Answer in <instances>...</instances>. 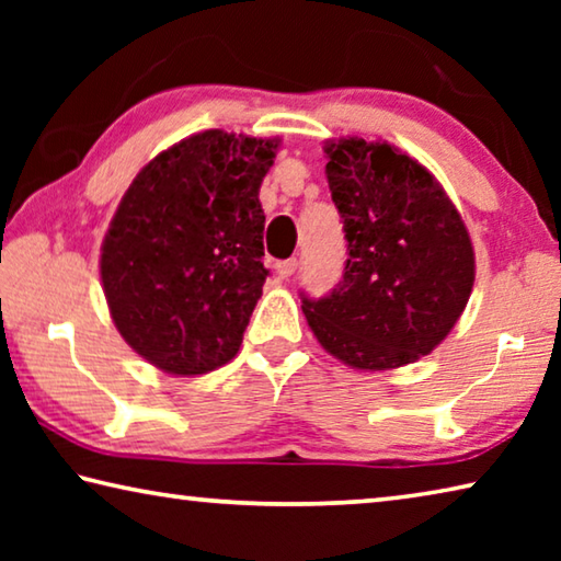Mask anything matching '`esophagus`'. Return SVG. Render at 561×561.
Masks as SVG:
<instances>
[{"mask_svg":"<svg viewBox=\"0 0 561 561\" xmlns=\"http://www.w3.org/2000/svg\"><path fill=\"white\" fill-rule=\"evenodd\" d=\"M297 257H291V260H284V262H277V267H274V270H277V277L279 279H287V277H291V274L294 272H297Z\"/></svg>","mask_w":561,"mask_h":561,"instance_id":"obj_1","label":"esophagus"}]
</instances>
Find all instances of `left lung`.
I'll return each instance as SVG.
<instances>
[{
    "label": "left lung",
    "instance_id": "left-lung-1",
    "mask_svg": "<svg viewBox=\"0 0 561 561\" xmlns=\"http://www.w3.org/2000/svg\"><path fill=\"white\" fill-rule=\"evenodd\" d=\"M331 201L348 260L327 297L301 294L319 344L358 371L428 356L470 299L474 252L460 213L417 160L391 144L329 140Z\"/></svg>",
    "mask_w": 561,
    "mask_h": 561
}]
</instances>
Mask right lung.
I'll list each match as a JSON object with an SVG mask.
<instances>
[{
	"instance_id": "1",
	"label": "right lung",
	"mask_w": 561,
	"mask_h": 561,
	"mask_svg": "<svg viewBox=\"0 0 561 561\" xmlns=\"http://www.w3.org/2000/svg\"><path fill=\"white\" fill-rule=\"evenodd\" d=\"M279 138L195 133L158 153L101 244V282L126 344L173 376L237 356L270 270L260 185Z\"/></svg>"
}]
</instances>
